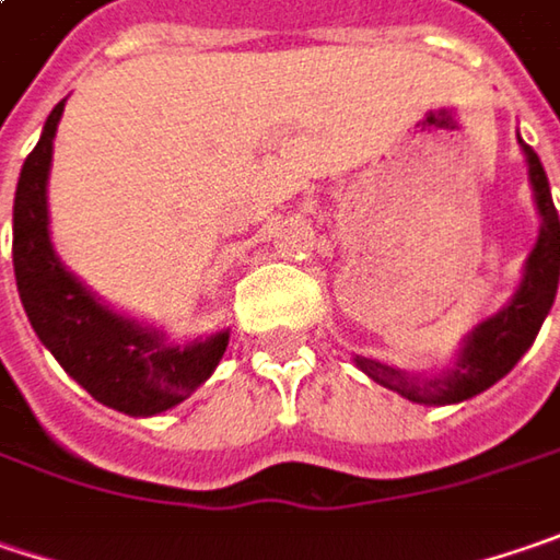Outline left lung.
Segmentation results:
<instances>
[{
  "mask_svg": "<svg viewBox=\"0 0 560 560\" xmlns=\"http://www.w3.org/2000/svg\"><path fill=\"white\" fill-rule=\"evenodd\" d=\"M517 141L526 154L529 185H533V198H536V210L542 217V226H539L536 248L526 258L523 280H520L517 293L511 295V302L498 315L476 324L472 334H466L460 352H457V362L441 375H409L404 369L355 355V365L365 375L377 384H384V387H390V390H397L400 397L412 400V404H460V400H469V397L489 390L491 384L508 375L520 362V355L533 347L539 327L551 312L560 277V220L539 156L520 135Z\"/></svg>",
  "mask_w": 560,
  "mask_h": 560,
  "instance_id": "left-lung-1",
  "label": "left lung"
}]
</instances>
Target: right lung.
<instances>
[{"mask_svg":"<svg viewBox=\"0 0 560 560\" xmlns=\"http://www.w3.org/2000/svg\"><path fill=\"white\" fill-rule=\"evenodd\" d=\"M62 109L66 100L49 113L14 191L12 261L18 295L43 347L94 400L128 416H156L183 404L213 375L230 343V330L170 343L156 327H144L103 305L66 270L49 242L46 210L52 138Z\"/></svg>","mask_w":560,"mask_h":560,"instance_id":"1","label":"right lung"}]
</instances>
